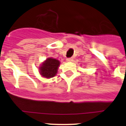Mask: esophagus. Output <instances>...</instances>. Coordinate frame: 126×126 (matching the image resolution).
I'll return each mask as SVG.
<instances>
[{"instance_id": "obj_1", "label": "esophagus", "mask_w": 126, "mask_h": 126, "mask_svg": "<svg viewBox=\"0 0 126 126\" xmlns=\"http://www.w3.org/2000/svg\"><path fill=\"white\" fill-rule=\"evenodd\" d=\"M73 61V58H68V59H67L66 61L67 62H72Z\"/></svg>"}]
</instances>
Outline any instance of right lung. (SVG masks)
Here are the masks:
<instances>
[{
  "instance_id": "add662e5",
  "label": "right lung",
  "mask_w": 126,
  "mask_h": 126,
  "mask_svg": "<svg viewBox=\"0 0 126 126\" xmlns=\"http://www.w3.org/2000/svg\"><path fill=\"white\" fill-rule=\"evenodd\" d=\"M60 63V61L55 59L52 57L48 58L40 67V74L45 78H53L57 73Z\"/></svg>"
}]
</instances>
